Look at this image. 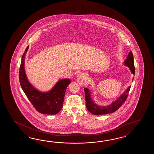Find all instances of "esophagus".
I'll return each instance as SVG.
<instances>
[{
	"instance_id": "1",
	"label": "esophagus",
	"mask_w": 154,
	"mask_h": 154,
	"mask_svg": "<svg viewBox=\"0 0 154 154\" xmlns=\"http://www.w3.org/2000/svg\"><path fill=\"white\" fill-rule=\"evenodd\" d=\"M77 81L80 85H86L87 82V75L85 72H80L77 75Z\"/></svg>"
}]
</instances>
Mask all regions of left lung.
Returning a JSON list of instances; mask_svg holds the SVG:
<instances>
[{"label":"left lung","mask_w":154,"mask_h":154,"mask_svg":"<svg viewBox=\"0 0 154 154\" xmlns=\"http://www.w3.org/2000/svg\"><path fill=\"white\" fill-rule=\"evenodd\" d=\"M125 65L128 66L131 70L132 74H135V66L134 64V58L133 53L131 51L128 54L127 59L125 61ZM131 86L128 88L126 91H125L122 95L118 98V100L113 102L111 105L106 107H101L95 104L90 97V92L87 88H84L85 92V101L86 106L88 111L93 115H106L108 113H112L116 111L118 108L121 107L123 103H125L128 96V92L130 90Z\"/></svg>","instance_id":"1"}]
</instances>
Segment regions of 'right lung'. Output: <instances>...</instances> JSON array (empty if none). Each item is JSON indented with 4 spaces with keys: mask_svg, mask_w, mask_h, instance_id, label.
Segmentation results:
<instances>
[{
    "mask_svg": "<svg viewBox=\"0 0 154 154\" xmlns=\"http://www.w3.org/2000/svg\"><path fill=\"white\" fill-rule=\"evenodd\" d=\"M28 49L29 46L23 53L19 69V77L21 88L37 111L45 115H56L62 108L66 88L70 84V80H60L48 92L37 90L27 80L25 72L24 60Z\"/></svg>",
    "mask_w": 154,
    "mask_h": 154,
    "instance_id": "obj_1",
    "label": "right lung"
}]
</instances>
